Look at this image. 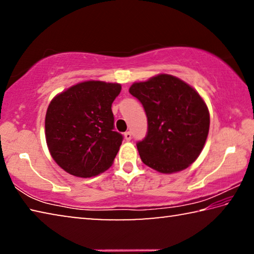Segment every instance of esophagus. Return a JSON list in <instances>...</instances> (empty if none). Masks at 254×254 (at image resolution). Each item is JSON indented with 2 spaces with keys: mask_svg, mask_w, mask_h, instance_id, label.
Returning <instances> with one entry per match:
<instances>
[{
  "mask_svg": "<svg viewBox=\"0 0 254 254\" xmlns=\"http://www.w3.org/2000/svg\"><path fill=\"white\" fill-rule=\"evenodd\" d=\"M131 137H132V134H131L130 131H127V132L124 133V139H126L127 141H130Z\"/></svg>",
  "mask_w": 254,
  "mask_h": 254,
  "instance_id": "1",
  "label": "esophagus"
}]
</instances>
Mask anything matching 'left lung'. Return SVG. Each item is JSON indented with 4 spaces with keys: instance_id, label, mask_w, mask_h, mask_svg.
Segmentation results:
<instances>
[{
    "instance_id": "1",
    "label": "left lung",
    "mask_w": 254,
    "mask_h": 254,
    "mask_svg": "<svg viewBox=\"0 0 254 254\" xmlns=\"http://www.w3.org/2000/svg\"><path fill=\"white\" fill-rule=\"evenodd\" d=\"M128 92L142 103L148 118V134L136 143L144 165L161 174L190 166L209 131V112L199 94L168 74L133 83Z\"/></svg>"
}]
</instances>
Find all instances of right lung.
<instances>
[{
  "instance_id": "obj_1",
  "label": "right lung",
  "mask_w": 254,
  "mask_h": 254,
  "mask_svg": "<svg viewBox=\"0 0 254 254\" xmlns=\"http://www.w3.org/2000/svg\"><path fill=\"white\" fill-rule=\"evenodd\" d=\"M121 85L86 80L59 93L46 113V141L56 163L75 177L110 168L123 136L114 131L112 103Z\"/></svg>"
}]
</instances>
